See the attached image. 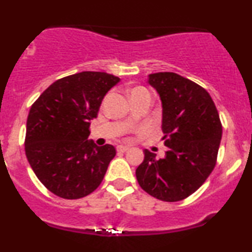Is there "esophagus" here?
I'll return each mask as SVG.
<instances>
[{
  "mask_svg": "<svg viewBox=\"0 0 252 252\" xmlns=\"http://www.w3.org/2000/svg\"><path fill=\"white\" fill-rule=\"evenodd\" d=\"M129 150V147H126V145H118L117 151L118 153H126V151Z\"/></svg>",
  "mask_w": 252,
  "mask_h": 252,
  "instance_id": "1",
  "label": "esophagus"
}]
</instances>
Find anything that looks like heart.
<instances>
[{"instance_id": "obj_1", "label": "heart", "mask_w": 252, "mask_h": 252, "mask_svg": "<svg viewBox=\"0 0 252 252\" xmlns=\"http://www.w3.org/2000/svg\"><path fill=\"white\" fill-rule=\"evenodd\" d=\"M137 89H142V88H136V89H134V90H137ZM134 90H132V92H134Z\"/></svg>"}]
</instances>
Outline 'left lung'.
Returning a JSON list of instances; mask_svg holds the SVG:
<instances>
[{
	"label": "left lung",
	"instance_id": "left-lung-1",
	"mask_svg": "<svg viewBox=\"0 0 252 252\" xmlns=\"http://www.w3.org/2000/svg\"><path fill=\"white\" fill-rule=\"evenodd\" d=\"M149 84L162 101L164 158L144 150V159L136 169L142 189L164 202L189 197L207 181L216 165L222 138L217 108L204 88L175 74L149 75Z\"/></svg>",
	"mask_w": 252,
	"mask_h": 252
}]
</instances>
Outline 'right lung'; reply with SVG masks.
I'll list each match as a JSON object with an SVG mask.
<instances>
[{"instance_id": "add662e5", "label": "right lung", "mask_w": 252, "mask_h": 252, "mask_svg": "<svg viewBox=\"0 0 252 252\" xmlns=\"http://www.w3.org/2000/svg\"><path fill=\"white\" fill-rule=\"evenodd\" d=\"M118 82L107 72H77L54 82L30 108L26 156L41 183L56 196L82 198L102 183L116 150L89 141V126L105 94Z\"/></svg>"}]
</instances>
